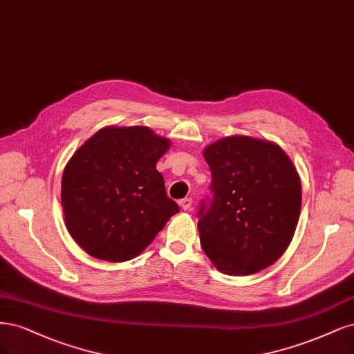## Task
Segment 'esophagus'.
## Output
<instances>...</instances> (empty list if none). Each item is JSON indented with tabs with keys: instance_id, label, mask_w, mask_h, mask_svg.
Listing matches in <instances>:
<instances>
[{
	"instance_id": "1",
	"label": "esophagus",
	"mask_w": 354,
	"mask_h": 354,
	"mask_svg": "<svg viewBox=\"0 0 354 354\" xmlns=\"http://www.w3.org/2000/svg\"><path fill=\"white\" fill-rule=\"evenodd\" d=\"M179 207L182 210H191V206H192V198H184V200H179L178 201Z\"/></svg>"
}]
</instances>
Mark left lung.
<instances>
[{
	"label": "left lung",
	"instance_id": "1",
	"mask_svg": "<svg viewBox=\"0 0 354 354\" xmlns=\"http://www.w3.org/2000/svg\"><path fill=\"white\" fill-rule=\"evenodd\" d=\"M212 170L213 200L200 210V243L214 268L245 277L285 253L301 210V180L282 148L232 135L203 151Z\"/></svg>",
	"mask_w": 354,
	"mask_h": 354
}]
</instances>
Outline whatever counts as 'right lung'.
<instances>
[{"instance_id": "obj_1", "label": "right lung", "mask_w": 354, "mask_h": 354, "mask_svg": "<svg viewBox=\"0 0 354 354\" xmlns=\"http://www.w3.org/2000/svg\"><path fill=\"white\" fill-rule=\"evenodd\" d=\"M169 148L170 140L148 127H106L73 153L63 170L62 207L85 253L131 260L179 212L156 169Z\"/></svg>"}]
</instances>
